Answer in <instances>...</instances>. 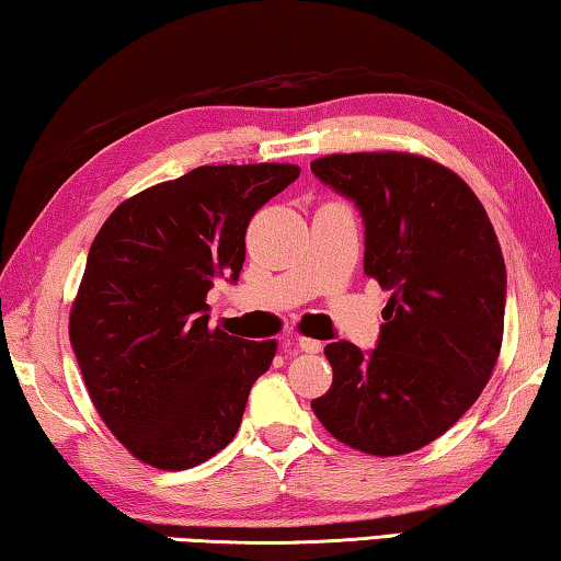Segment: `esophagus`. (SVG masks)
<instances>
[{
	"label": "esophagus",
	"instance_id": "34e87169",
	"mask_svg": "<svg viewBox=\"0 0 561 561\" xmlns=\"http://www.w3.org/2000/svg\"><path fill=\"white\" fill-rule=\"evenodd\" d=\"M297 346H299L301 351H307V354H319V351L324 348V344H321V341L309 339V336H299V339H297Z\"/></svg>",
	"mask_w": 561,
	"mask_h": 561
}]
</instances>
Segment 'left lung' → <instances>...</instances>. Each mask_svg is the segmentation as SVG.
Returning a JSON list of instances; mask_svg holds the SVG:
<instances>
[{"label":"left lung","instance_id":"1","mask_svg":"<svg viewBox=\"0 0 561 561\" xmlns=\"http://www.w3.org/2000/svg\"><path fill=\"white\" fill-rule=\"evenodd\" d=\"M366 225L364 272L391 291L378 346L324 348L334 381L314 398L348 448L413 453L460 421L490 381L505 327L507 270L485 207L440 163L413 153H336L311 163Z\"/></svg>","mask_w":561,"mask_h":561}]
</instances>
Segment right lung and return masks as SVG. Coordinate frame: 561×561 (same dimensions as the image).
I'll list each match as a JSON object with an SVG mask.
<instances>
[{
  "instance_id": "right-lung-1",
  "label": "right lung",
  "mask_w": 561,
  "mask_h": 561,
  "mask_svg": "<svg viewBox=\"0 0 561 561\" xmlns=\"http://www.w3.org/2000/svg\"><path fill=\"white\" fill-rule=\"evenodd\" d=\"M289 163L203 165L123 201L93 240L69 339L103 423L133 458L187 470L234 438L277 341L210 329L213 282H237L252 215Z\"/></svg>"
}]
</instances>
